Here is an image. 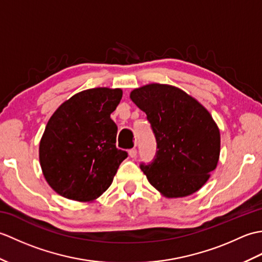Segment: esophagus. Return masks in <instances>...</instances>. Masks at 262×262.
Instances as JSON below:
<instances>
[{
    "instance_id": "34e87169",
    "label": "esophagus",
    "mask_w": 262,
    "mask_h": 262,
    "mask_svg": "<svg viewBox=\"0 0 262 262\" xmlns=\"http://www.w3.org/2000/svg\"><path fill=\"white\" fill-rule=\"evenodd\" d=\"M128 154H129V157L132 159H135L137 157V149L136 148H132V149H129V151H128Z\"/></svg>"
}]
</instances>
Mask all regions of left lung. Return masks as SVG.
Segmentation results:
<instances>
[{
    "label": "left lung",
    "mask_w": 262,
    "mask_h": 262,
    "mask_svg": "<svg viewBox=\"0 0 262 262\" xmlns=\"http://www.w3.org/2000/svg\"><path fill=\"white\" fill-rule=\"evenodd\" d=\"M146 114L157 141L152 162L140 168L165 197H186L209 179L220 158L221 136L210 114L176 86L153 83L130 93Z\"/></svg>",
    "instance_id": "8db88e82"
}]
</instances>
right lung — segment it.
Listing matches in <instances>:
<instances>
[{
    "mask_svg": "<svg viewBox=\"0 0 262 262\" xmlns=\"http://www.w3.org/2000/svg\"><path fill=\"white\" fill-rule=\"evenodd\" d=\"M120 89L96 88L76 93L55 111L39 145L45 179L60 196L90 202L113 183L128 154L116 147L117 125L110 114Z\"/></svg>",
    "mask_w": 262,
    "mask_h": 262,
    "instance_id": "right-lung-1",
    "label": "right lung"
}]
</instances>
